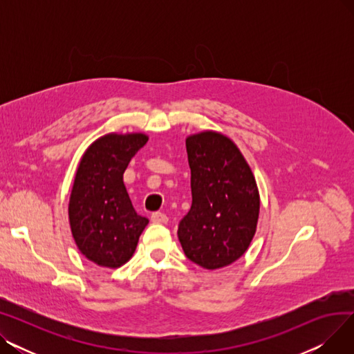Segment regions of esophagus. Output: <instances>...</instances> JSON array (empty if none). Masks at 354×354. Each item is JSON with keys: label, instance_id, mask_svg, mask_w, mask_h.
<instances>
[{"label": "esophagus", "instance_id": "34e87169", "mask_svg": "<svg viewBox=\"0 0 354 354\" xmlns=\"http://www.w3.org/2000/svg\"><path fill=\"white\" fill-rule=\"evenodd\" d=\"M151 219L152 222H155V224H166L167 222V216L163 212H153L151 215Z\"/></svg>", "mask_w": 354, "mask_h": 354}]
</instances>
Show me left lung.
Instances as JSON below:
<instances>
[{
	"instance_id": "left-lung-1",
	"label": "left lung",
	"mask_w": 354,
	"mask_h": 354,
	"mask_svg": "<svg viewBox=\"0 0 354 354\" xmlns=\"http://www.w3.org/2000/svg\"><path fill=\"white\" fill-rule=\"evenodd\" d=\"M192 205L178 227L182 250L192 263L218 270L248 250L259 215L251 167L225 135L205 130L187 138Z\"/></svg>"
}]
</instances>
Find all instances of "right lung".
<instances>
[{"label":"right lung","mask_w":354,"mask_h":354,"mask_svg":"<svg viewBox=\"0 0 354 354\" xmlns=\"http://www.w3.org/2000/svg\"><path fill=\"white\" fill-rule=\"evenodd\" d=\"M143 133H109L93 142L79 163L68 221L80 252L100 267L132 258L149 219L136 214L123 183L126 167L147 142Z\"/></svg>","instance_id":"add662e5"}]
</instances>
